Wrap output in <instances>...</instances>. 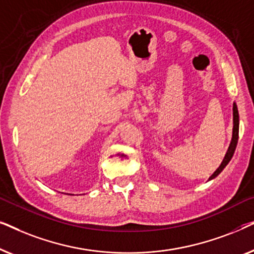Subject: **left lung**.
<instances>
[{
    "mask_svg": "<svg viewBox=\"0 0 254 254\" xmlns=\"http://www.w3.org/2000/svg\"><path fill=\"white\" fill-rule=\"evenodd\" d=\"M232 123H234V127H232V137H231L230 145H229V148L227 150V154H225L223 161H222V163H221V165L218 166V168L216 169V171H215L213 175L209 177V179L208 180H213L214 178H216V177L220 175L222 171H223V169L228 165V163L230 162L232 156H234L236 147H237L238 131H239V114H238V109H237V105H236V103H234V106H232Z\"/></svg>",
    "mask_w": 254,
    "mask_h": 254,
    "instance_id": "left-lung-1",
    "label": "left lung"
}]
</instances>
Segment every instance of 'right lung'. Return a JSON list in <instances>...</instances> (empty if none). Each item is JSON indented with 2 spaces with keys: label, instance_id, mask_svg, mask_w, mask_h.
<instances>
[{
  "label": "right lung",
  "instance_id": "obj_1",
  "mask_svg": "<svg viewBox=\"0 0 254 254\" xmlns=\"http://www.w3.org/2000/svg\"><path fill=\"white\" fill-rule=\"evenodd\" d=\"M69 195H72V194H69Z\"/></svg>",
  "mask_w": 254,
  "mask_h": 254
}]
</instances>
